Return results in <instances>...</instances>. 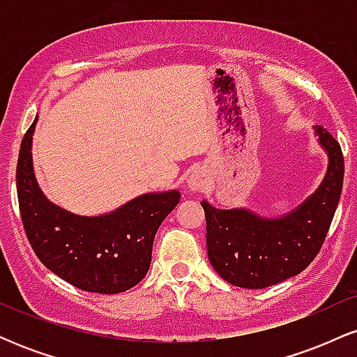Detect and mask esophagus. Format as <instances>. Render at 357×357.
<instances>
[{
	"label": "esophagus",
	"instance_id": "esophagus-1",
	"mask_svg": "<svg viewBox=\"0 0 357 357\" xmlns=\"http://www.w3.org/2000/svg\"><path fill=\"white\" fill-rule=\"evenodd\" d=\"M188 186L191 188L192 191H202L204 186H206V176L202 171H195L188 179Z\"/></svg>",
	"mask_w": 357,
	"mask_h": 357
}]
</instances>
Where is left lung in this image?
Masks as SVG:
<instances>
[{
    "label": "left lung",
    "instance_id": "obj_1",
    "mask_svg": "<svg viewBox=\"0 0 357 357\" xmlns=\"http://www.w3.org/2000/svg\"><path fill=\"white\" fill-rule=\"evenodd\" d=\"M315 134L329 154V169L319 190L290 215L267 220L202 203L208 258L223 280L241 289H265L301 273L321 252L341 198L344 155L322 126Z\"/></svg>",
    "mask_w": 357,
    "mask_h": 357
}]
</instances>
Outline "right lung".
<instances>
[{"instance_id": "add662e5", "label": "right lung", "mask_w": 357, "mask_h": 357, "mask_svg": "<svg viewBox=\"0 0 357 357\" xmlns=\"http://www.w3.org/2000/svg\"><path fill=\"white\" fill-rule=\"evenodd\" d=\"M36 119L20 146L16 191L31 248L55 275L77 289L119 294L146 277L159 225L179 203V191L139 196L114 213L77 216L52 204L36 184L31 137Z\"/></svg>"}]
</instances>
